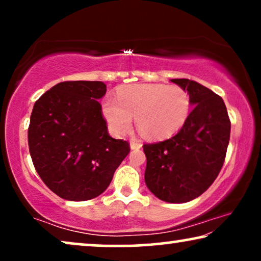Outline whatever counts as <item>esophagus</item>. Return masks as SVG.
Here are the masks:
<instances>
[{
    "instance_id": "34e87169",
    "label": "esophagus",
    "mask_w": 261,
    "mask_h": 261,
    "mask_svg": "<svg viewBox=\"0 0 261 261\" xmlns=\"http://www.w3.org/2000/svg\"><path fill=\"white\" fill-rule=\"evenodd\" d=\"M142 147L141 142H139L137 140H132L130 141V148L132 149H140Z\"/></svg>"
}]
</instances>
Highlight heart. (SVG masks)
Instances as JSON below:
<instances>
[{"label":"heart","instance_id":"heart-1","mask_svg":"<svg viewBox=\"0 0 261 261\" xmlns=\"http://www.w3.org/2000/svg\"><path fill=\"white\" fill-rule=\"evenodd\" d=\"M190 112V95L177 85H124L117 89L116 98L108 95L102 102L103 116L115 135L126 134L135 117L145 137L169 138L184 126Z\"/></svg>","mask_w":261,"mask_h":261}]
</instances>
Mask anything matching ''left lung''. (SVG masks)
<instances>
[{"mask_svg":"<svg viewBox=\"0 0 261 261\" xmlns=\"http://www.w3.org/2000/svg\"><path fill=\"white\" fill-rule=\"evenodd\" d=\"M190 95L194 107L174 137L144 145L145 183L155 197L185 203L201 196L219 176L230 137L223 99L187 78L171 80Z\"/></svg>","mask_w":261,"mask_h":261,"instance_id":"1","label":"left lung"}]
</instances>
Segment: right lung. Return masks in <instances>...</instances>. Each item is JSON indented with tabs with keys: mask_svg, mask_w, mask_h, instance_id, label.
<instances>
[{
	"mask_svg": "<svg viewBox=\"0 0 261 261\" xmlns=\"http://www.w3.org/2000/svg\"><path fill=\"white\" fill-rule=\"evenodd\" d=\"M103 82L56 84L34 103L28 146L42 181L67 201H88L109 187L129 153L127 141L108 134L98 99Z\"/></svg>",
	"mask_w": 261,
	"mask_h": 261,
	"instance_id": "1",
	"label": "right lung"
}]
</instances>
